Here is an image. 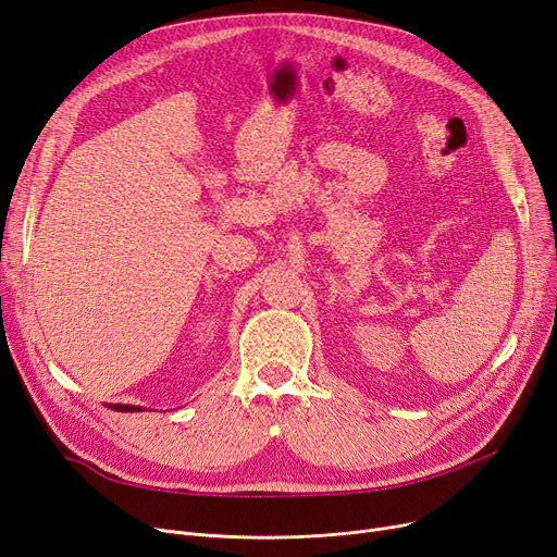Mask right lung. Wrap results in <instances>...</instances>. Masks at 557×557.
Masks as SVG:
<instances>
[{
	"instance_id": "obj_1",
	"label": "right lung",
	"mask_w": 557,
	"mask_h": 557,
	"mask_svg": "<svg viewBox=\"0 0 557 557\" xmlns=\"http://www.w3.org/2000/svg\"><path fill=\"white\" fill-rule=\"evenodd\" d=\"M111 410H117V412H140L143 408L140 406H122V404H109Z\"/></svg>"
}]
</instances>
